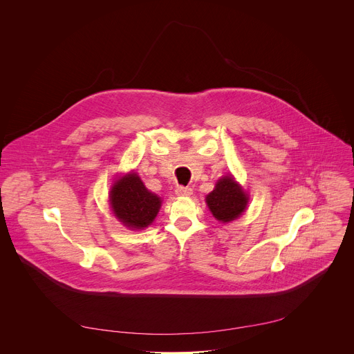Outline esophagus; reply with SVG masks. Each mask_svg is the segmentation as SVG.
<instances>
[{
  "label": "esophagus",
  "instance_id": "obj_1",
  "mask_svg": "<svg viewBox=\"0 0 354 354\" xmlns=\"http://www.w3.org/2000/svg\"><path fill=\"white\" fill-rule=\"evenodd\" d=\"M175 193L178 194V196H190L192 193H193V189L192 187H185V186H178L176 187V190H175Z\"/></svg>",
  "mask_w": 354,
  "mask_h": 354
}]
</instances>
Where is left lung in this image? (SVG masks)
<instances>
[{"instance_id":"8db88e82","label":"left lung","mask_w":354,"mask_h":354,"mask_svg":"<svg viewBox=\"0 0 354 354\" xmlns=\"http://www.w3.org/2000/svg\"><path fill=\"white\" fill-rule=\"evenodd\" d=\"M249 196L232 175L217 180L214 190L206 196V203L212 214L221 223H230L241 217L248 205Z\"/></svg>"}]
</instances>
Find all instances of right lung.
Here are the masks:
<instances>
[{"instance_id":"obj_1","label":"right lung","mask_w":354,"mask_h":354,"mask_svg":"<svg viewBox=\"0 0 354 354\" xmlns=\"http://www.w3.org/2000/svg\"><path fill=\"white\" fill-rule=\"evenodd\" d=\"M111 207L116 218L130 230H142L157 217L161 197L149 192L136 172L115 180L109 193Z\"/></svg>"}]
</instances>
